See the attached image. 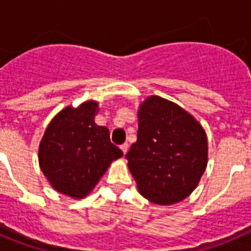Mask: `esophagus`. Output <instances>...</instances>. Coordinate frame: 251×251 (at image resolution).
I'll return each instance as SVG.
<instances>
[{"instance_id":"1","label":"esophagus","mask_w":251,"mask_h":251,"mask_svg":"<svg viewBox=\"0 0 251 251\" xmlns=\"http://www.w3.org/2000/svg\"><path fill=\"white\" fill-rule=\"evenodd\" d=\"M121 150L123 151V153H124V154H126V153H127V151H128V145H127V143H124V145H122L121 146Z\"/></svg>"}]
</instances>
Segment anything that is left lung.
Wrapping results in <instances>:
<instances>
[{"mask_svg":"<svg viewBox=\"0 0 251 251\" xmlns=\"http://www.w3.org/2000/svg\"><path fill=\"white\" fill-rule=\"evenodd\" d=\"M138 132L126 158L139 194L170 206L192 194L207 166L203 127L182 106L151 95L137 112Z\"/></svg>","mask_w":251,"mask_h":251,"instance_id":"1","label":"left lung"}]
</instances>
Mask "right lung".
Wrapping results in <instances>:
<instances>
[{
  "instance_id": "obj_1",
  "label": "right lung",
  "mask_w": 251,
  "mask_h": 251,
  "mask_svg": "<svg viewBox=\"0 0 251 251\" xmlns=\"http://www.w3.org/2000/svg\"><path fill=\"white\" fill-rule=\"evenodd\" d=\"M99 104L86 100L60 110L39 146V165L51 187L79 200L97 186L123 152L110 142L109 130L95 123Z\"/></svg>"
}]
</instances>
